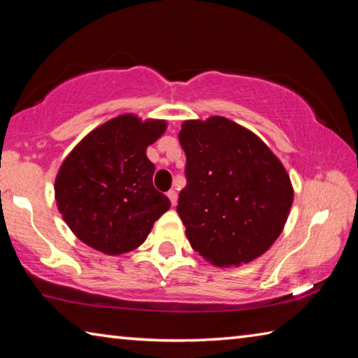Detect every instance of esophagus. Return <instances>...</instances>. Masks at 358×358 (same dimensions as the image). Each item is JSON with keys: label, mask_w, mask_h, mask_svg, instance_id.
<instances>
[{"label": "esophagus", "mask_w": 358, "mask_h": 358, "mask_svg": "<svg viewBox=\"0 0 358 358\" xmlns=\"http://www.w3.org/2000/svg\"><path fill=\"white\" fill-rule=\"evenodd\" d=\"M167 197H169V201H171V203H172L173 207H175V205H177V199H178V194H177V191H175V189H171V191L167 192Z\"/></svg>", "instance_id": "34e87169"}]
</instances>
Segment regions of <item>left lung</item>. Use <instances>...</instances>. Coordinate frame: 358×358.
I'll return each mask as SVG.
<instances>
[{
	"label": "left lung",
	"mask_w": 358,
	"mask_h": 358,
	"mask_svg": "<svg viewBox=\"0 0 358 358\" xmlns=\"http://www.w3.org/2000/svg\"><path fill=\"white\" fill-rule=\"evenodd\" d=\"M186 186L177 213L194 251L216 266L251 262L282 232L294 202L286 169L262 138L224 117L178 132Z\"/></svg>",
	"instance_id": "8db88e82"
}]
</instances>
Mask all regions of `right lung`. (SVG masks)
Wrapping results in <instances>:
<instances>
[{"mask_svg": "<svg viewBox=\"0 0 358 358\" xmlns=\"http://www.w3.org/2000/svg\"><path fill=\"white\" fill-rule=\"evenodd\" d=\"M166 128V120L118 115L66 156L55 180L57 207L85 245L108 256L129 252L171 208L153 186L155 164L147 157Z\"/></svg>", "mask_w": 358, "mask_h": 358, "instance_id": "1", "label": "right lung"}]
</instances>
